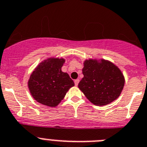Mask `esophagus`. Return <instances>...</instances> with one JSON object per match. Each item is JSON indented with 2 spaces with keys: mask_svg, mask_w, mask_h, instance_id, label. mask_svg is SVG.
Instances as JSON below:
<instances>
[{
  "mask_svg": "<svg viewBox=\"0 0 147 147\" xmlns=\"http://www.w3.org/2000/svg\"><path fill=\"white\" fill-rule=\"evenodd\" d=\"M79 81H80V80H79V79H76V80H75V86H78V83H79Z\"/></svg>",
  "mask_w": 147,
  "mask_h": 147,
  "instance_id": "obj_1",
  "label": "esophagus"
}]
</instances>
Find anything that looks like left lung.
Segmentation results:
<instances>
[{"mask_svg":"<svg viewBox=\"0 0 147 147\" xmlns=\"http://www.w3.org/2000/svg\"><path fill=\"white\" fill-rule=\"evenodd\" d=\"M83 78L78 88L94 105L102 106L118 98L125 86V77L117 66L105 59L83 62Z\"/></svg>","mask_w":147,"mask_h":147,"instance_id":"1","label":"left lung"}]
</instances>
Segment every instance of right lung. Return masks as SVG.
Instances as JSON below:
<instances>
[{
    "mask_svg": "<svg viewBox=\"0 0 147 147\" xmlns=\"http://www.w3.org/2000/svg\"><path fill=\"white\" fill-rule=\"evenodd\" d=\"M65 59L49 58L39 63L31 73L28 86L31 96L40 104L56 107L64 98L73 80L61 71Z\"/></svg>",
    "mask_w": 147,
    "mask_h": 147,
    "instance_id": "add662e5",
    "label": "right lung"
}]
</instances>
